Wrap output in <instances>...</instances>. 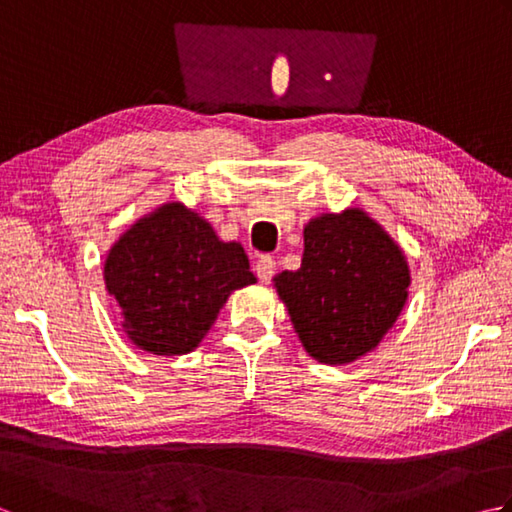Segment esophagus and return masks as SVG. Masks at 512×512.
I'll use <instances>...</instances> for the list:
<instances>
[{"label":"esophagus","instance_id":"esophagus-1","mask_svg":"<svg viewBox=\"0 0 512 512\" xmlns=\"http://www.w3.org/2000/svg\"><path fill=\"white\" fill-rule=\"evenodd\" d=\"M255 275L259 277V281H264V284H268L270 279H273L275 275V262L270 257H264L259 259L257 266H255Z\"/></svg>","mask_w":512,"mask_h":512}]
</instances>
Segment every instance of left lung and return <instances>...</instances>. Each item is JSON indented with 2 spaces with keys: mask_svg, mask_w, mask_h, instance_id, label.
Wrapping results in <instances>:
<instances>
[{
  "mask_svg": "<svg viewBox=\"0 0 512 512\" xmlns=\"http://www.w3.org/2000/svg\"><path fill=\"white\" fill-rule=\"evenodd\" d=\"M303 350L323 365L374 352L405 308V250L361 206L321 213L303 226L299 270L273 277Z\"/></svg>",
  "mask_w": 512,
  "mask_h": 512,
  "instance_id": "1",
  "label": "left lung"
}]
</instances>
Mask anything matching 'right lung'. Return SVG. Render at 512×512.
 I'll use <instances>...</instances> for the list:
<instances>
[{
  "mask_svg": "<svg viewBox=\"0 0 512 512\" xmlns=\"http://www.w3.org/2000/svg\"><path fill=\"white\" fill-rule=\"evenodd\" d=\"M103 281L138 350L180 356L202 343L231 292L257 279L242 244L224 242L182 202H165L107 250Z\"/></svg>",
  "mask_w": 512,
  "mask_h": 512,
  "instance_id": "1",
  "label": "right lung"
}]
</instances>
